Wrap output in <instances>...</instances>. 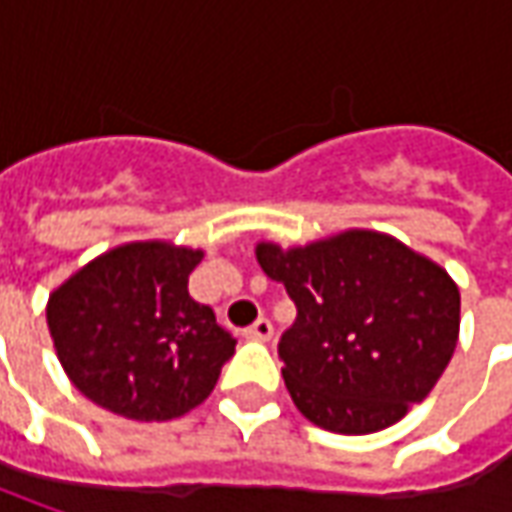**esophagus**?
<instances>
[{
  "label": "esophagus",
  "mask_w": 512,
  "mask_h": 512,
  "mask_svg": "<svg viewBox=\"0 0 512 512\" xmlns=\"http://www.w3.org/2000/svg\"><path fill=\"white\" fill-rule=\"evenodd\" d=\"M270 336H273V325L267 319H259V322L245 327V339H250V342H267Z\"/></svg>",
  "instance_id": "34e87169"
}]
</instances>
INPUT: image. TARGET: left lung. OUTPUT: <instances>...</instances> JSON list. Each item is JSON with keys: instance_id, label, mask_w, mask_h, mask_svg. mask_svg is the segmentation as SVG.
I'll return each instance as SVG.
<instances>
[{"instance_id": "obj_1", "label": "left lung", "mask_w": 512, "mask_h": 512, "mask_svg": "<svg viewBox=\"0 0 512 512\" xmlns=\"http://www.w3.org/2000/svg\"><path fill=\"white\" fill-rule=\"evenodd\" d=\"M256 259L296 305L279 359L307 422L342 436L379 433L442 379L462 296L433 259L362 227L299 247L259 242Z\"/></svg>"}]
</instances>
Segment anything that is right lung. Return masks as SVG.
<instances>
[{
  "label": "right lung",
  "mask_w": 512,
  "mask_h": 512,
  "mask_svg": "<svg viewBox=\"0 0 512 512\" xmlns=\"http://www.w3.org/2000/svg\"><path fill=\"white\" fill-rule=\"evenodd\" d=\"M202 256L162 239L128 242L50 293V339L82 396L133 422L179 419L205 402L236 339L187 293Z\"/></svg>",
  "instance_id": "right-lung-1"
}]
</instances>
